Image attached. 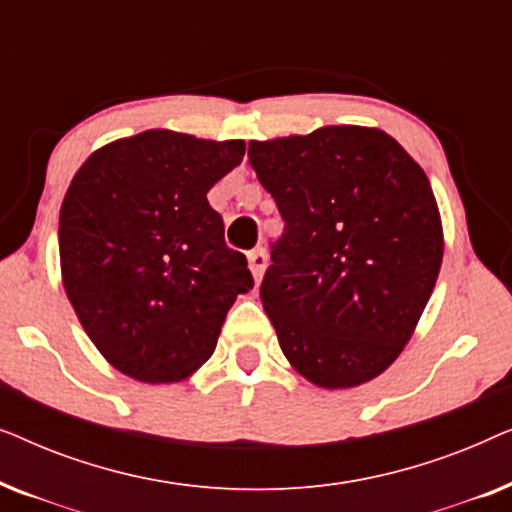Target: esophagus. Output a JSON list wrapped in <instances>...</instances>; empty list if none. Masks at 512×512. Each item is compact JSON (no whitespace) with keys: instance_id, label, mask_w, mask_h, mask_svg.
<instances>
[{"instance_id":"34e87169","label":"esophagus","mask_w":512,"mask_h":512,"mask_svg":"<svg viewBox=\"0 0 512 512\" xmlns=\"http://www.w3.org/2000/svg\"><path fill=\"white\" fill-rule=\"evenodd\" d=\"M249 270L251 275H254V279L258 282V279L263 277L265 268H268V254H265L263 247H256L254 251H249Z\"/></svg>"}]
</instances>
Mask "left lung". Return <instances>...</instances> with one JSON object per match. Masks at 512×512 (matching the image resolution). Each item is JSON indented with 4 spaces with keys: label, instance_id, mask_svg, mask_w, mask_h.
<instances>
[{
    "label": "left lung",
    "instance_id": "1",
    "mask_svg": "<svg viewBox=\"0 0 512 512\" xmlns=\"http://www.w3.org/2000/svg\"><path fill=\"white\" fill-rule=\"evenodd\" d=\"M249 163L284 219L261 284L284 356L324 389L373 380L408 345L443 263L424 170L359 125L249 142Z\"/></svg>",
    "mask_w": 512,
    "mask_h": 512
}]
</instances>
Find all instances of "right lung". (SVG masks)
I'll return each instance as SVG.
<instances>
[{"label":"right lung","mask_w":512,"mask_h":512,"mask_svg":"<svg viewBox=\"0 0 512 512\" xmlns=\"http://www.w3.org/2000/svg\"><path fill=\"white\" fill-rule=\"evenodd\" d=\"M244 142L146 130L95 151L60 209V268L83 331L123 375L179 382L214 354L223 319L254 289L207 202Z\"/></svg>","instance_id":"1"}]
</instances>
